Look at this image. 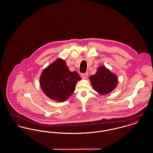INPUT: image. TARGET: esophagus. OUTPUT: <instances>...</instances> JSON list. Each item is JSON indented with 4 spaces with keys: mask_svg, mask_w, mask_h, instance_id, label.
Instances as JSON below:
<instances>
[{
    "mask_svg": "<svg viewBox=\"0 0 153 153\" xmlns=\"http://www.w3.org/2000/svg\"><path fill=\"white\" fill-rule=\"evenodd\" d=\"M88 77V73L87 72L85 73H83L81 74V77L82 79H87Z\"/></svg>",
    "mask_w": 153,
    "mask_h": 153,
    "instance_id": "34e87169",
    "label": "esophagus"
}]
</instances>
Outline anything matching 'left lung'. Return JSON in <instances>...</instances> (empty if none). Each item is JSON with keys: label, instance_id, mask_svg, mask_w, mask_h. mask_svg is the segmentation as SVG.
Instances as JSON below:
<instances>
[{"label": "left lung", "instance_id": "obj_1", "mask_svg": "<svg viewBox=\"0 0 153 153\" xmlns=\"http://www.w3.org/2000/svg\"><path fill=\"white\" fill-rule=\"evenodd\" d=\"M89 80L95 91L102 95L111 92L118 84L116 74L104 65L97 68L96 73L89 77Z\"/></svg>", "mask_w": 153, "mask_h": 153}]
</instances>
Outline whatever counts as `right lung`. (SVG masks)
Returning a JSON list of instances; mask_svg holds the SVG:
<instances>
[{
    "label": "right lung",
    "mask_w": 153,
    "mask_h": 153,
    "mask_svg": "<svg viewBox=\"0 0 153 153\" xmlns=\"http://www.w3.org/2000/svg\"><path fill=\"white\" fill-rule=\"evenodd\" d=\"M81 80L76 71H69L64 59L58 58L42 72L39 84L44 94L49 98L63 102L72 95L77 81Z\"/></svg>",
    "instance_id": "add662e5"
}]
</instances>
